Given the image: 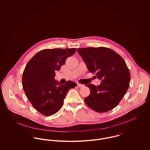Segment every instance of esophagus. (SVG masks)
<instances>
[{"mask_svg": "<svg viewBox=\"0 0 150 150\" xmlns=\"http://www.w3.org/2000/svg\"><path fill=\"white\" fill-rule=\"evenodd\" d=\"M77 86H78L79 88H81V87H83L84 85H83V84H79V83H77Z\"/></svg>", "mask_w": 150, "mask_h": 150, "instance_id": "34e87169", "label": "esophagus"}]
</instances>
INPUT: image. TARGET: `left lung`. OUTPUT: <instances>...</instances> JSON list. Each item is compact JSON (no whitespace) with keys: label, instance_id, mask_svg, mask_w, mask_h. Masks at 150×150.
I'll return each instance as SVG.
<instances>
[{"label":"left lung","instance_id":"8db88e82","mask_svg":"<svg viewBox=\"0 0 150 150\" xmlns=\"http://www.w3.org/2000/svg\"><path fill=\"white\" fill-rule=\"evenodd\" d=\"M77 51L88 71L102 81L99 86L86 84L91 91L84 99L86 104L99 112L112 110L119 104L129 86L130 75L125 62L106 47L78 48Z\"/></svg>","mask_w":150,"mask_h":150}]
</instances>
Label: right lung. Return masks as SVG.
I'll return each mask as SVG.
<instances>
[{
  "instance_id": "right-lung-1",
  "label": "right lung",
  "mask_w": 150,
  "mask_h": 150,
  "mask_svg": "<svg viewBox=\"0 0 150 150\" xmlns=\"http://www.w3.org/2000/svg\"><path fill=\"white\" fill-rule=\"evenodd\" d=\"M76 52V48L44 49L26 64L22 74L23 89L33 107L44 115L57 112L69 90L77 86L71 81L59 84L54 79L55 71H59L66 59Z\"/></svg>"
}]
</instances>
